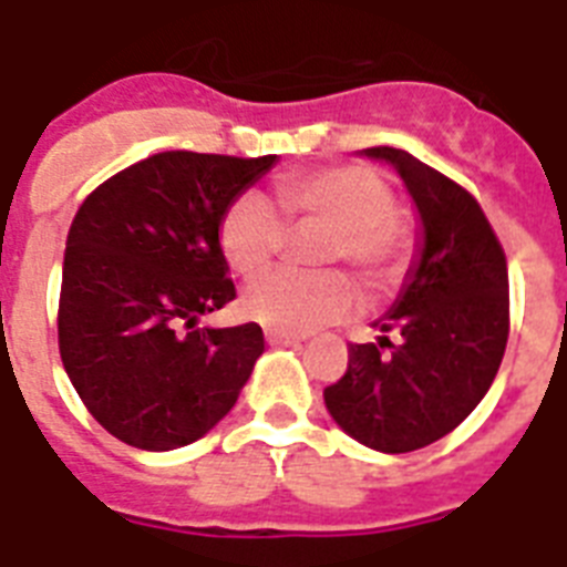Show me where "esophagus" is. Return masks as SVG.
<instances>
[{
    "mask_svg": "<svg viewBox=\"0 0 567 567\" xmlns=\"http://www.w3.org/2000/svg\"><path fill=\"white\" fill-rule=\"evenodd\" d=\"M265 338L270 347H297L302 341L300 336H288V332H267Z\"/></svg>",
    "mask_w": 567,
    "mask_h": 567,
    "instance_id": "obj_1",
    "label": "esophagus"
}]
</instances>
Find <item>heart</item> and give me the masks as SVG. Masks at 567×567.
<instances>
[{
    "label": "heart",
    "instance_id": "1",
    "mask_svg": "<svg viewBox=\"0 0 567 567\" xmlns=\"http://www.w3.org/2000/svg\"><path fill=\"white\" fill-rule=\"evenodd\" d=\"M276 199L288 220L329 226L320 261H347L368 285L391 282L405 265L409 238L394 217L396 199L385 179L364 167H329L276 182ZM258 190L235 196L223 212L217 240L235 274H256L282 249L288 226ZM359 293L344 274L270 270L247 285L240 311L258 327L288 336L344 320Z\"/></svg>",
    "mask_w": 567,
    "mask_h": 567
}]
</instances>
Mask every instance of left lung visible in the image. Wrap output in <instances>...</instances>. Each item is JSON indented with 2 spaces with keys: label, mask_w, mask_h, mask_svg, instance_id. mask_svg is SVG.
<instances>
[{
  "label": "left lung",
  "mask_w": 567,
  "mask_h": 567,
  "mask_svg": "<svg viewBox=\"0 0 567 567\" xmlns=\"http://www.w3.org/2000/svg\"><path fill=\"white\" fill-rule=\"evenodd\" d=\"M362 155L403 179L421 220L417 252L394 306L373 320L377 344H350L347 373L323 400L359 444L412 453L456 430L492 388L509 338V274L465 188L405 150L371 146Z\"/></svg>",
  "instance_id": "obj_1"
}]
</instances>
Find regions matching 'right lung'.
<instances>
[{"instance_id":"1","label":"right lung","mask_w":567,"mask_h":567,"mask_svg":"<svg viewBox=\"0 0 567 567\" xmlns=\"http://www.w3.org/2000/svg\"><path fill=\"white\" fill-rule=\"evenodd\" d=\"M276 155L158 153L102 182L66 235L58 347L87 412L137 450L194 444L231 412L265 336L196 327L235 300L223 212Z\"/></svg>"}]
</instances>
